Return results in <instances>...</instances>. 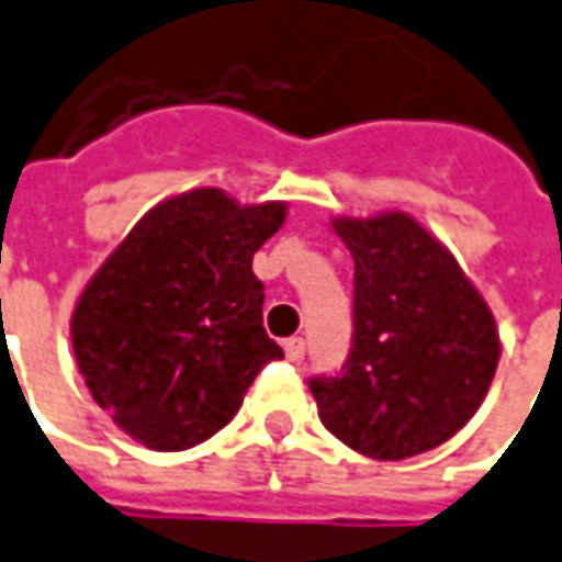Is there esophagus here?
Masks as SVG:
<instances>
[{
	"mask_svg": "<svg viewBox=\"0 0 562 562\" xmlns=\"http://www.w3.org/2000/svg\"><path fill=\"white\" fill-rule=\"evenodd\" d=\"M284 352H288V361L300 364V361L306 359V340H303V337H290V340L284 342Z\"/></svg>",
	"mask_w": 562,
	"mask_h": 562,
	"instance_id": "obj_1",
	"label": "esophagus"
}]
</instances>
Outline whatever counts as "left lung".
Instances as JSON below:
<instances>
[{"label": "left lung", "instance_id": "obj_1", "mask_svg": "<svg viewBox=\"0 0 562 562\" xmlns=\"http://www.w3.org/2000/svg\"><path fill=\"white\" fill-rule=\"evenodd\" d=\"M330 225L356 259V330L340 374L308 380L318 417L364 458L424 454L480 412L501 359L495 315L408 213Z\"/></svg>", "mask_w": 562, "mask_h": 562}]
</instances>
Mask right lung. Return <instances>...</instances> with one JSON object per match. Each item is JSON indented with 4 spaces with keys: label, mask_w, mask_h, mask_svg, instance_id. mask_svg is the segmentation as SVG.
<instances>
[{
    "label": "right lung",
    "mask_w": 562,
    "mask_h": 562,
    "mask_svg": "<svg viewBox=\"0 0 562 562\" xmlns=\"http://www.w3.org/2000/svg\"><path fill=\"white\" fill-rule=\"evenodd\" d=\"M288 203L191 188L135 222L70 318L79 374L116 427L154 451L220 432L256 374L281 359L262 327L254 254Z\"/></svg>",
    "instance_id": "obj_1"
}]
</instances>
